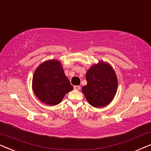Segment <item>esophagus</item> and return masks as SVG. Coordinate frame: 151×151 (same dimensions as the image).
<instances>
[{
  "mask_svg": "<svg viewBox=\"0 0 151 151\" xmlns=\"http://www.w3.org/2000/svg\"><path fill=\"white\" fill-rule=\"evenodd\" d=\"M73 88H74V89H75V90H77V91L80 90V86H78V85H77V86H74Z\"/></svg>",
  "mask_w": 151,
  "mask_h": 151,
  "instance_id": "34e87169",
  "label": "esophagus"
}]
</instances>
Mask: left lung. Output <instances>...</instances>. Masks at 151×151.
Segmentation results:
<instances>
[{
	"label": "left lung",
	"mask_w": 151,
	"mask_h": 151,
	"mask_svg": "<svg viewBox=\"0 0 151 151\" xmlns=\"http://www.w3.org/2000/svg\"><path fill=\"white\" fill-rule=\"evenodd\" d=\"M87 84L82 91L88 103L94 107L109 104L114 98L117 88V79L109 64L100 62L86 72Z\"/></svg>",
	"instance_id": "left-lung-1"
}]
</instances>
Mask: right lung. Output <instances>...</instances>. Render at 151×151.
<instances>
[{"label":"right lung","mask_w":151,"mask_h":151,"mask_svg":"<svg viewBox=\"0 0 151 151\" xmlns=\"http://www.w3.org/2000/svg\"><path fill=\"white\" fill-rule=\"evenodd\" d=\"M34 92L41 102L54 106L59 104L73 87L58 60H49L39 66L32 80Z\"/></svg>","instance_id":"add662e5"}]
</instances>
